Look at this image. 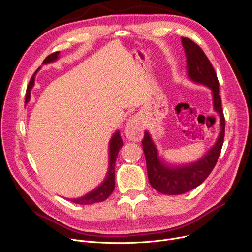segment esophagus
I'll list each match as a JSON object with an SVG mask.
<instances>
[{
	"instance_id": "esophagus-1",
	"label": "esophagus",
	"mask_w": 252,
	"mask_h": 252,
	"mask_svg": "<svg viewBox=\"0 0 252 252\" xmlns=\"http://www.w3.org/2000/svg\"><path fill=\"white\" fill-rule=\"evenodd\" d=\"M125 134H126V137L128 140L141 141L143 129H142V126H140V124L138 123L136 118H130L129 119L127 125H126Z\"/></svg>"
}]
</instances>
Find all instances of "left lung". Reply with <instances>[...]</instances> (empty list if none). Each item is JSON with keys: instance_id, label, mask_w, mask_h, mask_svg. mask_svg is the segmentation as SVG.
Masks as SVG:
<instances>
[{"instance_id": "1", "label": "left lung", "mask_w": 252, "mask_h": 252, "mask_svg": "<svg viewBox=\"0 0 252 252\" xmlns=\"http://www.w3.org/2000/svg\"><path fill=\"white\" fill-rule=\"evenodd\" d=\"M187 57L188 74L194 82L203 84L213 91L214 107L220 116V133L215 146L198 161L184 166H167L158 157L157 149L150 135L145 131L142 141L146 158L147 173L151 186L159 193L179 195L186 193L202 184L217 164L224 137V116L219 90V79L210 61L202 49L188 37H182Z\"/></svg>"}]
</instances>
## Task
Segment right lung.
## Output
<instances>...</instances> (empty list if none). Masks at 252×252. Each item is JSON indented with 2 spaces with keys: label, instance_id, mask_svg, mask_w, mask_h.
I'll use <instances>...</instances> for the list:
<instances>
[{
  "label": "right lung",
  "instance_id": "right-lung-1",
  "mask_svg": "<svg viewBox=\"0 0 252 252\" xmlns=\"http://www.w3.org/2000/svg\"><path fill=\"white\" fill-rule=\"evenodd\" d=\"M59 52H54L52 53L51 55L47 56L46 59L44 60V64L50 63L52 61H55L58 58ZM39 69V68H38ZM37 69V70H38ZM35 74V73H34ZM34 84V75L32 76L30 84L28 86V90H26V97H25V103H28L31 99V90ZM123 147V140L121 138V134L119 131H116V133L112 136L110 143H109V169L107 176H106L104 182L100 185L99 187H97L95 190H93L92 192L88 193L87 195L81 197V198H74V199H67L73 203L76 204H94L97 202H102L104 200L107 199V198L111 195V193L114 190L115 186V161L118 155V151L121 150Z\"/></svg>",
  "mask_w": 252,
  "mask_h": 252
}]
</instances>
